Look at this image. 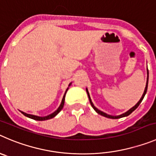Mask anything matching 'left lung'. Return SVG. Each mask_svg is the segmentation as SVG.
Listing matches in <instances>:
<instances>
[{
    "instance_id": "1",
    "label": "left lung",
    "mask_w": 156,
    "mask_h": 156,
    "mask_svg": "<svg viewBox=\"0 0 156 156\" xmlns=\"http://www.w3.org/2000/svg\"><path fill=\"white\" fill-rule=\"evenodd\" d=\"M147 75H148V76H147V81H146V85H145V90H144V92H143V94H142V98H140V100H139V101H138L137 103H136V105H135V106H133V107H132V108H131L129 109V111H127V112H126L123 113V114H122V115H116V116H115V115H108V114H106V113L100 111L99 109H98V108H97L95 107V106L94 105V104H93L92 101H91V97H90V94H89V92H88V88H86L87 94H88V98H89V101H90V103H91V106H92V108H94V111H95L96 112L98 113V114L104 116V117L108 118V119H120V118L126 117V116L129 115H130L131 113L132 112H134V111H135V109H136V108H137L138 107H139V105H140V103L142 102V100H143V98H144V97H145V94H146L147 88H148V69H147Z\"/></svg>"
}]
</instances>
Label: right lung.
Listing matches in <instances>:
<instances>
[{"label": "right lung", "instance_id": "add662e5", "mask_svg": "<svg viewBox=\"0 0 156 156\" xmlns=\"http://www.w3.org/2000/svg\"><path fill=\"white\" fill-rule=\"evenodd\" d=\"M71 85V82L70 83L69 85H68V88H67L66 91H65V94H64L63 96V98H62V102H61V105H59V107L58 108V109H57L56 111L54 112L53 113H51V114L48 115L47 116H37V115H30V114H27V113H25L24 112H21L24 115H25L26 117L27 118H30V119H34V120H37V121H44V120H48V119H52V118L55 117V116L57 115L58 114V113L60 112L61 111H62V109L63 108V106H64V104H65V94H66L67 91H68V88H69V86Z\"/></svg>", "mask_w": 156, "mask_h": 156}]
</instances>
